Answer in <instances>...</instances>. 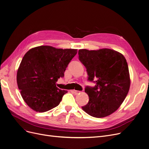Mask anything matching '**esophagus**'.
Instances as JSON below:
<instances>
[{
  "mask_svg": "<svg viewBox=\"0 0 149 149\" xmlns=\"http://www.w3.org/2000/svg\"><path fill=\"white\" fill-rule=\"evenodd\" d=\"M74 93L75 94H79V93L81 92L80 91H76V90H74Z\"/></svg>",
  "mask_w": 149,
  "mask_h": 149,
  "instance_id": "obj_1",
  "label": "esophagus"
}]
</instances>
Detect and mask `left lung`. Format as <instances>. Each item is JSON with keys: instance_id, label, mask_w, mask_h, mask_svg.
Returning a JSON list of instances; mask_svg holds the SVG:
<instances>
[{"instance_id": "1", "label": "left lung", "mask_w": 149, "mask_h": 149, "mask_svg": "<svg viewBox=\"0 0 149 149\" xmlns=\"http://www.w3.org/2000/svg\"><path fill=\"white\" fill-rule=\"evenodd\" d=\"M79 60L87 69L88 80H95V87H86L89 98L81 108L89 115L103 118L121 105L129 92L130 79L126 58L120 52L103 48L79 49Z\"/></svg>"}]
</instances>
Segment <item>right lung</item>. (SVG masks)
I'll return each mask as SVG.
<instances>
[{"label":"right lung","mask_w":149,"mask_h":149,"mask_svg":"<svg viewBox=\"0 0 149 149\" xmlns=\"http://www.w3.org/2000/svg\"><path fill=\"white\" fill-rule=\"evenodd\" d=\"M77 53L75 49L40 46L29 50L20 63L17 83L20 94L33 110L45 112L57 106L68 91L59 89L56 82Z\"/></svg>","instance_id":"right-lung-1"}]
</instances>
